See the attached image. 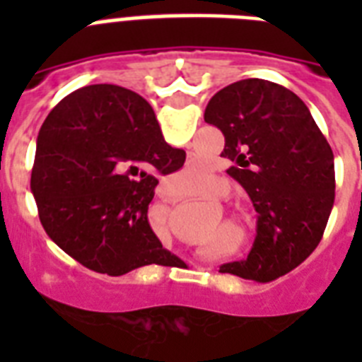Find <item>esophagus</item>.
<instances>
[{
  "instance_id": "34e87169",
  "label": "esophagus",
  "mask_w": 362,
  "mask_h": 362,
  "mask_svg": "<svg viewBox=\"0 0 362 362\" xmlns=\"http://www.w3.org/2000/svg\"><path fill=\"white\" fill-rule=\"evenodd\" d=\"M161 192H163V195H167V197H170V195H175V187H170V186H167V187H163V189H161Z\"/></svg>"
}]
</instances>
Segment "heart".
Masks as SVG:
<instances>
[{
	"mask_svg": "<svg viewBox=\"0 0 362 362\" xmlns=\"http://www.w3.org/2000/svg\"><path fill=\"white\" fill-rule=\"evenodd\" d=\"M184 175H186V178H187V182H189V184H195V182L201 180V176H203V170L199 169L195 161H189V163H187V167H186V170H184Z\"/></svg>",
	"mask_w": 362,
	"mask_h": 362,
	"instance_id": "b5f03b06",
	"label": "heart"
}]
</instances>
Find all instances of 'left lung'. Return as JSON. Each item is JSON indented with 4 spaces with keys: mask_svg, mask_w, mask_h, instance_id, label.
I'll list each match as a JSON object with an SVG mask.
<instances>
[{
    "mask_svg": "<svg viewBox=\"0 0 362 362\" xmlns=\"http://www.w3.org/2000/svg\"><path fill=\"white\" fill-rule=\"evenodd\" d=\"M204 122L226 136L227 175L257 212V235L244 261L220 272L272 281L320 244L334 203V156L298 95L276 82L246 78L210 99Z\"/></svg>",
    "mask_w": 362,
    "mask_h": 362,
    "instance_id": "left-lung-1",
    "label": "left lung"
}]
</instances>
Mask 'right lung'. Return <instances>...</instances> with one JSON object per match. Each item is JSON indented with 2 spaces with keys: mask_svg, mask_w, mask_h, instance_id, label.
Returning <instances> with one entry per match:
<instances>
[{
  "mask_svg": "<svg viewBox=\"0 0 362 362\" xmlns=\"http://www.w3.org/2000/svg\"><path fill=\"white\" fill-rule=\"evenodd\" d=\"M139 93L93 84L64 98L37 136L31 192L45 231L86 269L122 276L175 267L148 223L156 175L184 165Z\"/></svg>",
  "mask_w": 362,
  "mask_h": 362,
  "instance_id": "1",
  "label": "right lung"
}]
</instances>
